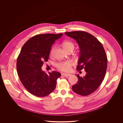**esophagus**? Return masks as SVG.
<instances>
[{
	"instance_id": "1",
	"label": "esophagus",
	"mask_w": 123,
	"mask_h": 123,
	"mask_svg": "<svg viewBox=\"0 0 123 123\" xmlns=\"http://www.w3.org/2000/svg\"><path fill=\"white\" fill-rule=\"evenodd\" d=\"M62 75L65 77H68L71 75V74L69 73H62Z\"/></svg>"
}]
</instances>
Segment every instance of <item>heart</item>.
<instances>
[{"instance_id":"1","label":"heart","mask_w":123,"mask_h":123,"mask_svg":"<svg viewBox=\"0 0 123 123\" xmlns=\"http://www.w3.org/2000/svg\"><path fill=\"white\" fill-rule=\"evenodd\" d=\"M62 45L66 51L69 50H74V43L71 42H69V41H65L62 43ZM54 50V48H53L51 50V53H53ZM73 64V62L70 61H62L57 62L56 64V67L57 68V69L62 71L68 72L71 70V68Z\"/></svg>"}]
</instances>
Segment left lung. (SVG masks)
Instances as JSON below:
<instances>
[{
    "mask_svg": "<svg viewBox=\"0 0 123 123\" xmlns=\"http://www.w3.org/2000/svg\"><path fill=\"white\" fill-rule=\"evenodd\" d=\"M65 34L76 40L80 49L77 71L84 69V77L76 75L79 80L72 86L76 93L87 96L96 90L105 78L107 67V57L104 48L94 36L84 31L66 32Z\"/></svg>",
    "mask_w": 123,
    "mask_h": 123,
    "instance_id": "obj_1",
    "label": "left lung"
}]
</instances>
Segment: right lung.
I'll return each mask as SVG.
<instances>
[{
	"label": "right lung",
	"instance_id": "obj_1",
	"mask_svg": "<svg viewBox=\"0 0 123 123\" xmlns=\"http://www.w3.org/2000/svg\"><path fill=\"white\" fill-rule=\"evenodd\" d=\"M62 35V33L36 35L22 47L17 60V72L21 83L32 94L44 97L55 89L61 74L53 71L47 74L42 67L48 61L52 45Z\"/></svg>",
	"mask_w": 123,
	"mask_h": 123
}]
</instances>
